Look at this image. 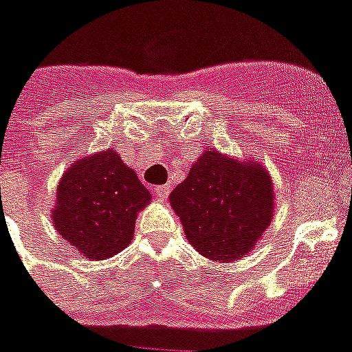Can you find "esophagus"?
<instances>
[{
  "instance_id": "1",
  "label": "esophagus",
  "mask_w": 352,
  "mask_h": 352,
  "mask_svg": "<svg viewBox=\"0 0 352 352\" xmlns=\"http://www.w3.org/2000/svg\"><path fill=\"white\" fill-rule=\"evenodd\" d=\"M153 191H155V195L159 197L161 201H166L168 195H170L171 188H170V186H168V184H166V186H157V188H155V190H153Z\"/></svg>"
}]
</instances>
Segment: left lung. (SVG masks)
I'll use <instances>...</instances> for the list:
<instances>
[{
    "label": "left lung",
    "mask_w": 352,
    "mask_h": 352,
    "mask_svg": "<svg viewBox=\"0 0 352 352\" xmlns=\"http://www.w3.org/2000/svg\"><path fill=\"white\" fill-rule=\"evenodd\" d=\"M170 204L202 256L233 262L248 255L271 224L275 193L262 164L211 150L171 191Z\"/></svg>",
    "instance_id": "left-lung-1"
}]
</instances>
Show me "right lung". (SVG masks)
Listing matches in <instances>:
<instances>
[{
    "label": "right lung",
    "mask_w": 352,
    "mask_h": 352,
    "mask_svg": "<svg viewBox=\"0 0 352 352\" xmlns=\"http://www.w3.org/2000/svg\"><path fill=\"white\" fill-rule=\"evenodd\" d=\"M150 199L135 171L108 148L65 171L52 210L54 228L82 256L110 258L130 244L137 213Z\"/></svg>",
    "instance_id": "add662e5"
}]
</instances>
